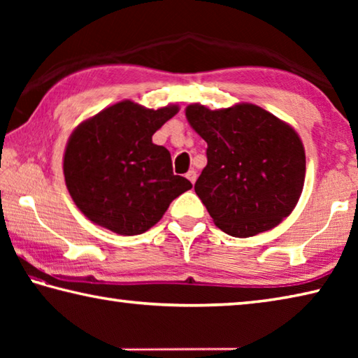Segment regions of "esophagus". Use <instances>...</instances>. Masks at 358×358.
<instances>
[{
  "label": "esophagus",
  "mask_w": 358,
  "mask_h": 358,
  "mask_svg": "<svg viewBox=\"0 0 358 358\" xmlns=\"http://www.w3.org/2000/svg\"><path fill=\"white\" fill-rule=\"evenodd\" d=\"M186 178L189 180L192 185L196 183V180H197V173H196V171H189V172H187V173H186Z\"/></svg>",
  "instance_id": "34e87169"
}]
</instances>
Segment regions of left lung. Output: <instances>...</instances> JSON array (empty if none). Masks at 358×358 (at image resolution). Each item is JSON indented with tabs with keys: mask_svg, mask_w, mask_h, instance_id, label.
Segmentation results:
<instances>
[{
	"mask_svg": "<svg viewBox=\"0 0 358 358\" xmlns=\"http://www.w3.org/2000/svg\"><path fill=\"white\" fill-rule=\"evenodd\" d=\"M187 123L207 142L196 194L232 237H252L292 213L305 185V147L286 121L251 102L211 110L189 104Z\"/></svg>",
	"mask_w": 358,
	"mask_h": 358,
	"instance_id": "left-lung-1",
	"label": "left lung"
}]
</instances>
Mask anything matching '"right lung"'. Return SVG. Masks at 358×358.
<instances>
[{
  "label": "right lung",
  "instance_id": "obj_1",
  "mask_svg": "<svg viewBox=\"0 0 358 358\" xmlns=\"http://www.w3.org/2000/svg\"><path fill=\"white\" fill-rule=\"evenodd\" d=\"M178 110L177 104L155 110L124 99L71 132L63 155L66 187L96 226L118 235L143 234L191 189L189 180L173 175L169 150L151 141Z\"/></svg>",
  "mask_w": 358,
  "mask_h": 358
}]
</instances>
